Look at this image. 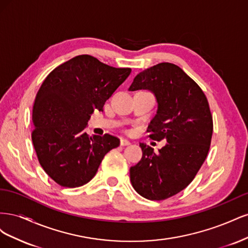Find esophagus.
Segmentation results:
<instances>
[{
	"mask_svg": "<svg viewBox=\"0 0 248 248\" xmlns=\"http://www.w3.org/2000/svg\"><path fill=\"white\" fill-rule=\"evenodd\" d=\"M130 144H131V142L128 140L121 139V140H120V145H121V146H128Z\"/></svg>",
	"mask_w": 248,
	"mask_h": 248,
	"instance_id": "1",
	"label": "esophagus"
}]
</instances>
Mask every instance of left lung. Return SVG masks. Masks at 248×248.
Returning a JSON list of instances; mask_svg holds the SVG:
<instances>
[{
  "mask_svg": "<svg viewBox=\"0 0 248 248\" xmlns=\"http://www.w3.org/2000/svg\"><path fill=\"white\" fill-rule=\"evenodd\" d=\"M140 89L152 91L158 102L148 137L168 144L155 153L140 142L142 156L130 168V181L141 197L162 201L186 188L198 174L211 145L213 119L205 93L175 64L159 63L140 72L129 90Z\"/></svg>",
  "mask_w": 248,
  "mask_h": 248,
  "instance_id": "left-lung-1",
  "label": "left lung"
}]
</instances>
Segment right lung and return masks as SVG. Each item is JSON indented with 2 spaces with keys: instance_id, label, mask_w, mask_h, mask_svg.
<instances>
[{
  "instance_id": "add662e5",
  "label": "right lung",
  "mask_w": 248,
  "mask_h": 248,
  "mask_svg": "<svg viewBox=\"0 0 248 248\" xmlns=\"http://www.w3.org/2000/svg\"><path fill=\"white\" fill-rule=\"evenodd\" d=\"M130 72L80 55L42 82L33 107L32 141L40 166L60 186L74 188L91 181L104 155L120 145L108 133L89 137L85 127Z\"/></svg>"
}]
</instances>
